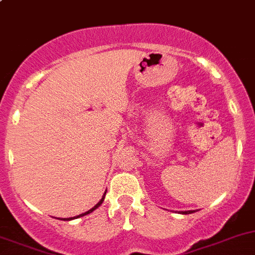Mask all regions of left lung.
<instances>
[{
	"label": "left lung",
	"mask_w": 255,
	"mask_h": 255,
	"mask_svg": "<svg viewBox=\"0 0 255 255\" xmlns=\"http://www.w3.org/2000/svg\"><path fill=\"white\" fill-rule=\"evenodd\" d=\"M192 212H195V211H181L182 215H189V213H192Z\"/></svg>",
	"instance_id": "8db88e82"
}]
</instances>
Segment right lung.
Instances as JSON below:
<instances>
[{
    "mask_svg": "<svg viewBox=\"0 0 255 255\" xmlns=\"http://www.w3.org/2000/svg\"><path fill=\"white\" fill-rule=\"evenodd\" d=\"M105 195H106V192H105V194H104V196H102V199L100 200V202H99V204H97V205H95V206L92 207L91 210H89V211H87V212H85V213H81V215L76 216V217H70V218H61V220H64V221H70V220H74V218H79V217H82V216H85V215H89V213H91L92 211H95V210H96L97 207H99V206H101V205H102V202H104V200H105Z\"/></svg>",
    "mask_w": 255,
    "mask_h": 255,
    "instance_id": "right-lung-1",
    "label": "right lung"
}]
</instances>
